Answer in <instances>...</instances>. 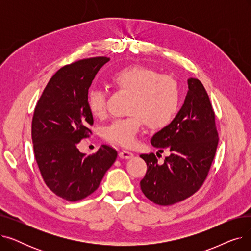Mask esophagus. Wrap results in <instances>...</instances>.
I'll return each instance as SVG.
<instances>
[{
    "label": "esophagus",
    "instance_id": "esophagus-1",
    "mask_svg": "<svg viewBox=\"0 0 251 251\" xmlns=\"http://www.w3.org/2000/svg\"><path fill=\"white\" fill-rule=\"evenodd\" d=\"M119 156L121 157V159H130V157L133 156V153L129 151H121L120 152H119Z\"/></svg>",
    "mask_w": 251,
    "mask_h": 251
}]
</instances>
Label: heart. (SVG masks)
<instances>
[{"label": "heart", "instance_id": "obj_1", "mask_svg": "<svg viewBox=\"0 0 251 251\" xmlns=\"http://www.w3.org/2000/svg\"><path fill=\"white\" fill-rule=\"evenodd\" d=\"M111 81L132 98L128 109L131 116L118 119L105 127L103 136L109 142L131 147L143 123L151 130H162L174 121L180 107V87L172 76L147 66L130 65L115 71ZM86 101L95 117L105 114L107 94L102 89H89Z\"/></svg>", "mask_w": 251, "mask_h": 251}]
</instances>
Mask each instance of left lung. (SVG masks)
<instances>
[{
  "label": "left lung",
  "instance_id": "left-lung-1",
  "mask_svg": "<svg viewBox=\"0 0 251 251\" xmlns=\"http://www.w3.org/2000/svg\"><path fill=\"white\" fill-rule=\"evenodd\" d=\"M188 88L174 121L151 140L160 152H170L164 164L157 163L152 152L140 154L148 165L147 174L140 181L141 191L159 205L177 203L199 190L217 151L219 135L207 92L196 78L188 79Z\"/></svg>",
  "mask_w": 251,
  "mask_h": 251
}]
</instances>
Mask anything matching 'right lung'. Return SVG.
<instances>
[{"instance_id": "right-lung-1", "label": "right lung", "mask_w": 251, "mask_h": 251, "mask_svg": "<svg viewBox=\"0 0 251 251\" xmlns=\"http://www.w3.org/2000/svg\"><path fill=\"white\" fill-rule=\"evenodd\" d=\"M109 61L96 57L64 66L50 79L34 109L31 137L37 166L47 186L68 201L95 192L117 159L116 150L105 144L89 155L77 149L94 124L88 88Z\"/></svg>"}]
</instances>
